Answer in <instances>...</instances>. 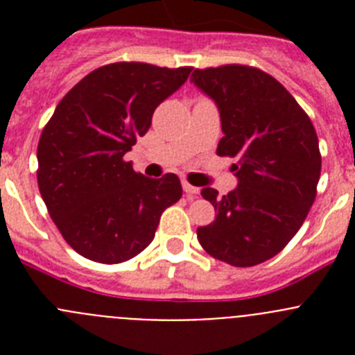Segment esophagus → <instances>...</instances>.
I'll return each mask as SVG.
<instances>
[{"label": "esophagus", "mask_w": 355, "mask_h": 355, "mask_svg": "<svg viewBox=\"0 0 355 355\" xmlns=\"http://www.w3.org/2000/svg\"><path fill=\"white\" fill-rule=\"evenodd\" d=\"M183 190L188 197H196L197 193H199V188L192 187V184L187 183V181H183Z\"/></svg>", "instance_id": "1"}]
</instances>
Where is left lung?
<instances>
[{"instance_id": "8db88e82", "label": "left lung", "mask_w": 355, "mask_h": 355, "mask_svg": "<svg viewBox=\"0 0 355 355\" xmlns=\"http://www.w3.org/2000/svg\"><path fill=\"white\" fill-rule=\"evenodd\" d=\"M190 80L220 110L224 137L216 155L238 158L236 190L218 197L215 188H202L216 216L197 227V238L227 265H259L288 245L315 202L322 171L315 126L283 85L258 67L196 69Z\"/></svg>"}]
</instances>
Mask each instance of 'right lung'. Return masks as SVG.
<instances>
[{
  "label": "right lung",
  "instance_id": "add662e5",
  "mask_svg": "<svg viewBox=\"0 0 355 355\" xmlns=\"http://www.w3.org/2000/svg\"><path fill=\"white\" fill-rule=\"evenodd\" d=\"M192 67L115 62L64 96L37 147V183L64 240L83 258L115 265L142 252L159 216L181 199L175 174L150 180L124 155L150 128L156 106Z\"/></svg>",
  "mask_w": 355,
  "mask_h": 355
}]
</instances>
